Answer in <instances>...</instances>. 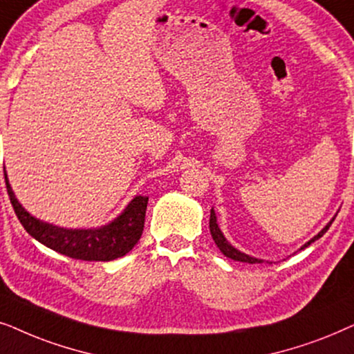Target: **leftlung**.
<instances>
[{
  "label": "left lung",
  "mask_w": 354,
  "mask_h": 354,
  "mask_svg": "<svg viewBox=\"0 0 354 354\" xmlns=\"http://www.w3.org/2000/svg\"><path fill=\"white\" fill-rule=\"evenodd\" d=\"M333 220H335V218H332L330 221H328V223L325 225L324 228L320 230V232H319L317 234H315V236H314L313 239H309V241L306 243L304 246H301V249L308 248L310 243H314V241H315V239L322 238L324 234H325V232H327V230L330 228V225H332V221H333ZM209 226H210V234H212V238H214V241H215V244H216V248L220 249V251H221V254H223V256H226L228 259H233V261H238V262H248V263H262V262H263L262 259L251 257V256H248V254H244V252H241V251H238L236 248L232 246V244L228 243V239L225 238V234L221 233V230H220L218 223H216V215H215V210H214V209L210 210Z\"/></svg>",
  "instance_id": "left-lung-1"
}]
</instances>
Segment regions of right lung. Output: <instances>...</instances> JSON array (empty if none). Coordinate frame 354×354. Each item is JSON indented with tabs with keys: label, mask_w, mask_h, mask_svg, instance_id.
<instances>
[{
	"label": "right lung",
	"mask_w": 354,
	"mask_h": 354,
	"mask_svg": "<svg viewBox=\"0 0 354 354\" xmlns=\"http://www.w3.org/2000/svg\"><path fill=\"white\" fill-rule=\"evenodd\" d=\"M4 180L14 212L26 232L44 246L68 257L81 261H115L126 256L138 244L144 232L147 196H136L115 220L98 228H63L37 218L24 209L9 185L6 171Z\"/></svg>",
	"instance_id": "1"
}]
</instances>
